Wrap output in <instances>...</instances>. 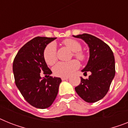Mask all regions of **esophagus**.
<instances>
[{"instance_id":"1","label":"esophagus","mask_w":128,"mask_h":128,"mask_svg":"<svg viewBox=\"0 0 128 128\" xmlns=\"http://www.w3.org/2000/svg\"><path fill=\"white\" fill-rule=\"evenodd\" d=\"M69 79V77H62V80H67V79Z\"/></svg>"}]
</instances>
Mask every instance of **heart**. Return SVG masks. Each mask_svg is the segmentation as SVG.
Listing matches in <instances>:
<instances>
[{
    "mask_svg": "<svg viewBox=\"0 0 128 128\" xmlns=\"http://www.w3.org/2000/svg\"><path fill=\"white\" fill-rule=\"evenodd\" d=\"M63 44L74 52L75 57L80 60H83L85 58L84 54L80 51L82 46L77 41L73 39H66L64 40ZM44 58L46 63L50 66L53 65L56 62V47L54 43H50L46 46L44 51ZM79 66V62L76 60H73L70 62H60L53 68V73L58 77H68L77 70Z\"/></svg>",
    "mask_w": 128,
    "mask_h": 128,
    "instance_id": "b5f03b06",
    "label": "heart"
}]
</instances>
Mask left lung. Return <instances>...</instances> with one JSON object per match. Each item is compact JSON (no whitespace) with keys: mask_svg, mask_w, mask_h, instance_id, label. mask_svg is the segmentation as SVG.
Wrapping results in <instances>:
<instances>
[{"mask_svg":"<svg viewBox=\"0 0 128 128\" xmlns=\"http://www.w3.org/2000/svg\"><path fill=\"white\" fill-rule=\"evenodd\" d=\"M73 36L82 40L88 46V61L81 72L84 74L91 72L88 79L80 77V83L75 90L86 102H96L107 94L115 76L113 52L107 44L90 34H82Z\"/></svg>","mask_w":128,"mask_h":128,"instance_id":"1","label":"left lung"}]
</instances>
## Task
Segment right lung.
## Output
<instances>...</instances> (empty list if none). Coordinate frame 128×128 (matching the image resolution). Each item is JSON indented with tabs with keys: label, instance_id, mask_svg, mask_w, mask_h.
Here are the masks:
<instances>
[{
	"label": "right lung",
	"instance_id": "obj_1",
	"mask_svg": "<svg viewBox=\"0 0 128 128\" xmlns=\"http://www.w3.org/2000/svg\"><path fill=\"white\" fill-rule=\"evenodd\" d=\"M56 38L36 37L22 46L13 62L15 82L25 100L33 107L46 109L55 100L60 77H41L40 73L51 75L52 72L46 64L44 51L46 46Z\"/></svg>",
	"mask_w": 128,
	"mask_h": 128
}]
</instances>
